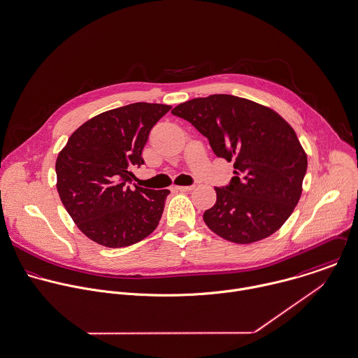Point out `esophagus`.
<instances>
[{"instance_id":"34e87169","label":"esophagus","mask_w":358,"mask_h":358,"mask_svg":"<svg viewBox=\"0 0 358 358\" xmlns=\"http://www.w3.org/2000/svg\"><path fill=\"white\" fill-rule=\"evenodd\" d=\"M174 189L180 191V192H188V191L194 189V185H177V187H174Z\"/></svg>"}]
</instances>
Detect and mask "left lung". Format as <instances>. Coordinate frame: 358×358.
Returning a JSON list of instances; mask_svg holds the SVG:
<instances>
[{
  "label": "left lung",
  "mask_w": 358,
  "mask_h": 358,
  "mask_svg": "<svg viewBox=\"0 0 358 358\" xmlns=\"http://www.w3.org/2000/svg\"><path fill=\"white\" fill-rule=\"evenodd\" d=\"M171 113L205 136L218 157L234 160V177L215 187L206 225L235 243H253L278 231L294 210L307 170L296 133L273 109L215 94L180 103Z\"/></svg>",
  "instance_id": "left-lung-1"
}]
</instances>
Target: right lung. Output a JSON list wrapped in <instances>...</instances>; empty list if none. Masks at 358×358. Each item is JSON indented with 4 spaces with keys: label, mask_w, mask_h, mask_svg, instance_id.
I'll return each instance as SVG.
<instances>
[{
    "label": "right lung",
    "mask_w": 358,
    "mask_h": 358,
    "mask_svg": "<svg viewBox=\"0 0 358 358\" xmlns=\"http://www.w3.org/2000/svg\"><path fill=\"white\" fill-rule=\"evenodd\" d=\"M171 109L136 102L80 126L59 152L57 188L78 229L106 248L134 245L157 227L169 189L130 185L152 127Z\"/></svg>",
    "instance_id": "obj_1"
}]
</instances>
